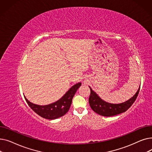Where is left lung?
Segmentation results:
<instances>
[{"label":"left lung","mask_w":152,"mask_h":152,"mask_svg":"<svg viewBox=\"0 0 152 152\" xmlns=\"http://www.w3.org/2000/svg\"><path fill=\"white\" fill-rule=\"evenodd\" d=\"M89 88L91 89V95L89 99V105L95 113L103 116H112L125 112L136 100L140 91L139 87L136 94L127 101L118 104H113L103 100L90 87Z\"/></svg>","instance_id":"obj_1"}]
</instances>
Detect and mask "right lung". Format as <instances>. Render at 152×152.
<instances>
[{
    "label": "right lung",
    "mask_w": 152,
    "mask_h": 152,
    "mask_svg": "<svg viewBox=\"0 0 152 152\" xmlns=\"http://www.w3.org/2000/svg\"><path fill=\"white\" fill-rule=\"evenodd\" d=\"M81 83H79L72 86L63 96L53 103L47 105H39L30 102L25 97L28 105L36 113L47 119H54L65 115L69 109L72 100Z\"/></svg>",
    "instance_id": "add662e5"
}]
</instances>
